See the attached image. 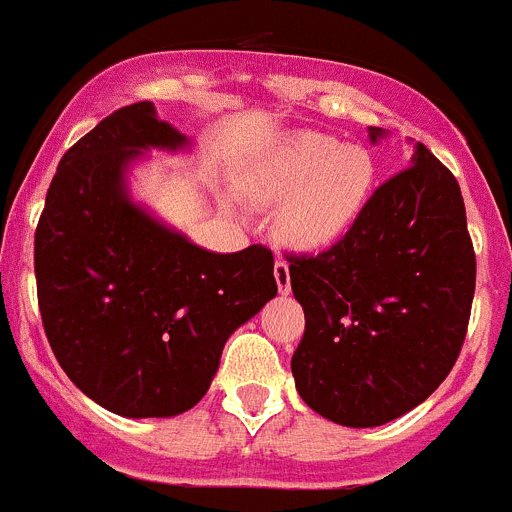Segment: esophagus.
Returning <instances> with one entry per match:
<instances>
[{
    "instance_id": "34e87169",
    "label": "esophagus",
    "mask_w": 512,
    "mask_h": 512,
    "mask_svg": "<svg viewBox=\"0 0 512 512\" xmlns=\"http://www.w3.org/2000/svg\"><path fill=\"white\" fill-rule=\"evenodd\" d=\"M273 273H275V283H278V291L286 296V293L291 291V270H288L286 262L278 260V262H275Z\"/></svg>"
}]
</instances>
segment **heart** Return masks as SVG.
<instances>
[{
	"mask_svg": "<svg viewBox=\"0 0 512 512\" xmlns=\"http://www.w3.org/2000/svg\"><path fill=\"white\" fill-rule=\"evenodd\" d=\"M376 167L366 149L324 133H293L239 177L257 206H281L275 231L296 252H324L348 237L373 195Z\"/></svg>",
	"mask_w": 512,
	"mask_h": 512,
	"instance_id": "obj_1",
	"label": "heart"
}]
</instances>
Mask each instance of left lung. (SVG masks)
<instances>
[{
  "label": "left lung",
  "instance_id": "1",
  "mask_svg": "<svg viewBox=\"0 0 512 512\" xmlns=\"http://www.w3.org/2000/svg\"><path fill=\"white\" fill-rule=\"evenodd\" d=\"M384 136L368 128L373 144ZM288 270L306 317L291 371L311 410L376 428L443 384L464 345L477 260L459 182L420 141L348 237Z\"/></svg>",
  "mask_w": 512,
  "mask_h": 512
}]
</instances>
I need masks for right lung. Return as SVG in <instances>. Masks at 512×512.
Wrapping results in <instances>:
<instances>
[{"instance_id":"1","label":"right lung","mask_w":512,"mask_h":512,"mask_svg":"<svg viewBox=\"0 0 512 512\" xmlns=\"http://www.w3.org/2000/svg\"><path fill=\"white\" fill-rule=\"evenodd\" d=\"M190 139L151 102L115 110L66 151L35 229L43 327L74 384L121 417L201 402L231 332L275 299L270 250L208 252L133 201V164Z\"/></svg>"}]
</instances>
